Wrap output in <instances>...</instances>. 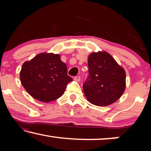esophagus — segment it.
<instances>
[{
    "label": "esophagus",
    "mask_w": 151,
    "mask_h": 151,
    "mask_svg": "<svg viewBox=\"0 0 151 151\" xmlns=\"http://www.w3.org/2000/svg\"><path fill=\"white\" fill-rule=\"evenodd\" d=\"M74 80H75V81H76V82H80V76H76V77H74Z\"/></svg>",
    "instance_id": "1"
}]
</instances>
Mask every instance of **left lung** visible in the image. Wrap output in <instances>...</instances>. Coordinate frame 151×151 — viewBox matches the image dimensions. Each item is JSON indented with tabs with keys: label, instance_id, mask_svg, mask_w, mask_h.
Returning <instances> with one entry per match:
<instances>
[{
	"label": "left lung",
	"instance_id": "left-lung-1",
	"mask_svg": "<svg viewBox=\"0 0 151 151\" xmlns=\"http://www.w3.org/2000/svg\"><path fill=\"white\" fill-rule=\"evenodd\" d=\"M88 66L89 75L83 90L88 102L103 106L119 100L126 88L124 69L106 51L91 53Z\"/></svg>",
	"mask_w": 151,
	"mask_h": 151
}]
</instances>
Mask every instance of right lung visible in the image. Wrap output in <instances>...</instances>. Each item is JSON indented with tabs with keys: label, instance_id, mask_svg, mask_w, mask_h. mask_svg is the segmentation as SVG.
I'll return each mask as SVG.
<instances>
[{
	"label": "right lung",
	"instance_id": "1",
	"mask_svg": "<svg viewBox=\"0 0 151 151\" xmlns=\"http://www.w3.org/2000/svg\"><path fill=\"white\" fill-rule=\"evenodd\" d=\"M24 89L32 98L42 102L57 100L65 93L73 79L67 75V67L60 55L52 53H39L24 62L20 73Z\"/></svg>",
	"mask_w": 151,
	"mask_h": 151
}]
</instances>
